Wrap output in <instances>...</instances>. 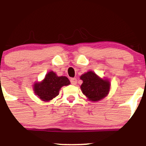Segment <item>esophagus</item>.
<instances>
[{"instance_id": "obj_1", "label": "esophagus", "mask_w": 146, "mask_h": 146, "mask_svg": "<svg viewBox=\"0 0 146 146\" xmlns=\"http://www.w3.org/2000/svg\"><path fill=\"white\" fill-rule=\"evenodd\" d=\"M70 82H71L72 85H76L77 84V79L75 78H70Z\"/></svg>"}]
</instances>
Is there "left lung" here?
<instances>
[{"label": "left lung", "instance_id": "left-lung-1", "mask_svg": "<svg viewBox=\"0 0 146 146\" xmlns=\"http://www.w3.org/2000/svg\"><path fill=\"white\" fill-rule=\"evenodd\" d=\"M80 79L83 81L80 86L81 90L90 101L101 100L109 92V81L107 79L100 78L93 71H88L82 75Z\"/></svg>", "mask_w": 146, "mask_h": 146}]
</instances>
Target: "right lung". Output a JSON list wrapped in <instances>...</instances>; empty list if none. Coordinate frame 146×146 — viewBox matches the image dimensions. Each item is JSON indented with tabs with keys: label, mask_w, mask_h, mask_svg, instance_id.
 <instances>
[{
	"label": "right lung",
	"mask_w": 146,
	"mask_h": 146,
	"mask_svg": "<svg viewBox=\"0 0 146 146\" xmlns=\"http://www.w3.org/2000/svg\"><path fill=\"white\" fill-rule=\"evenodd\" d=\"M70 84V81L66 76H57L53 71L46 74L43 80L36 82L33 85L34 92L41 100L49 101L59 95V90L63 86Z\"/></svg>",
	"instance_id": "obj_1"
}]
</instances>
